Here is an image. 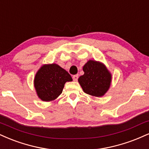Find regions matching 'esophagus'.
Masks as SVG:
<instances>
[{
	"mask_svg": "<svg viewBox=\"0 0 149 149\" xmlns=\"http://www.w3.org/2000/svg\"><path fill=\"white\" fill-rule=\"evenodd\" d=\"M78 75H74V76H73V80H74V81H77V80H78Z\"/></svg>",
	"mask_w": 149,
	"mask_h": 149,
	"instance_id": "esophagus-1",
	"label": "esophagus"
}]
</instances>
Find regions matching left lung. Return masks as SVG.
Masks as SVG:
<instances>
[{
	"instance_id": "left-lung-1",
	"label": "left lung",
	"mask_w": 149,
	"mask_h": 149,
	"mask_svg": "<svg viewBox=\"0 0 149 149\" xmlns=\"http://www.w3.org/2000/svg\"><path fill=\"white\" fill-rule=\"evenodd\" d=\"M84 75L78 82L84 92L96 97H101L107 92L112 81V75L103 63L89 60L83 67Z\"/></svg>"
}]
</instances>
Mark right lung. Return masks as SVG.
<instances>
[{"label": "right lung", "mask_w": 149, "mask_h": 149, "mask_svg": "<svg viewBox=\"0 0 149 149\" xmlns=\"http://www.w3.org/2000/svg\"><path fill=\"white\" fill-rule=\"evenodd\" d=\"M71 81V75L59 65L44 64L36 73L34 86L42 101H51L62 94L64 84Z\"/></svg>", "instance_id": "obj_1"}]
</instances>
